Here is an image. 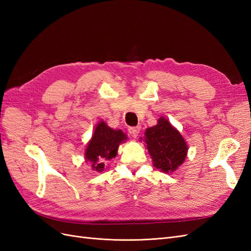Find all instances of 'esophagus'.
I'll return each instance as SVG.
<instances>
[{
    "instance_id": "obj_1",
    "label": "esophagus",
    "mask_w": 251,
    "mask_h": 251,
    "mask_svg": "<svg viewBox=\"0 0 251 251\" xmlns=\"http://www.w3.org/2000/svg\"><path fill=\"white\" fill-rule=\"evenodd\" d=\"M127 131H128V133L131 134L133 138H136L138 136L139 132H140V127L139 126H130L127 128Z\"/></svg>"
}]
</instances>
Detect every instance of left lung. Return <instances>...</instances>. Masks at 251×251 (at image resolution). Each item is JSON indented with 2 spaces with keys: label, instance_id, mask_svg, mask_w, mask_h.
<instances>
[{
  "label": "left lung",
  "instance_id": "obj_1",
  "mask_svg": "<svg viewBox=\"0 0 251 251\" xmlns=\"http://www.w3.org/2000/svg\"><path fill=\"white\" fill-rule=\"evenodd\" d=\"M143 141L155 168L164 174H172L185 161L188 146L183 136L168 119L160 117L157 125L148 127Z\"/></svg>",
  "mask_w": 251,
  "mask_h": 251
}]
</instances>
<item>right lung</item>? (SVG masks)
I'll list each match as a JSON object with an SVG mask.
<instances>
[{"label": "right lung", "mask_w": 251, "mask_h": 251, "mask_svg": "<svg viewBox=\"0 0 251 251\" xmlns=\"http://www.w3.org/2000/svg\"><path fill=\"white\" fill-rule=\"evenodd\" d=\"M126 140H127L126 133L110 127L103 120L100 121L86 146V162L91 163L93 171L103 172L105 162L116 157L119 146Z\"/></svg>", "instance_id": "add662e5"}]
</instances>
